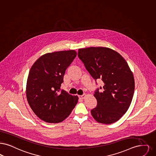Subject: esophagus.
Wrapping results in <instances>:
<instances>
[{
    "mask_svg": "<svg viewBox=\"0 0 156 156\" xmlns=\"http://www.w3.org/2000/svg\"><path fill=\"white\" fill-rule=\"evenodd\" d=\"M86 94H83V95H81V96H79V98H80V99H85V98L86 97Z\"/></svg>",
    "mask_w": 156,
    "mask_h": 156,
    "instance_id": "1",
    "label": "esophagus"
}]
</instances>
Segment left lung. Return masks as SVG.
Here are the masks:
<instances>
[{
  "label": "left lung",
  "mask_w": 156,
  "mask_h": 156,
  "mask_svg": "<svg viewBox=\"0 0 156 156\" xmlns=\"http://www.w3.org/2000/svg\"><path fill=\"white\" fill-rule=\"evenodd\" d=\"M78 56L95 81L103 82V91L98 88L94 94L98 105L91 110L92 117L105 124L117 121L129 108L135 90L128 63L118 52L104 47L79 49Z\"/></svg>",
  "instance_id": "left-lung-1"
}]
</instances>
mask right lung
Wrapping results in <instances>:
<instances>
[{
	"label": "right lung",
	"mask_w": 156,
	"mask_h": 156,
	"mask_svg": "<svg viewBox=\"0 0 156 156\" xmlns=\"http://www.w3.org/2000/svg\"><path fill=\"white\" fill-rule=\"evenodd\" d=\"M76 56L74 50L48 53L41 56L30 69L27 99L34 112L46 122H62L78 101L77 96L60 90L66 70Z\"/></svg>",
	"instance_id": "right-lung-1"
}]
</instances>
